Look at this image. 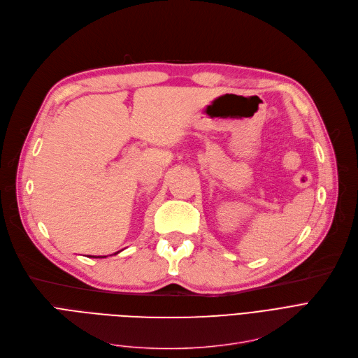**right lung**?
<instances>
[{"mask_svg":"<svg viewBox=\"0 0 358 358\" xmlns=\"http://www.w3.org/2000/svg\"><path fill=\"white\" fill-rule=\"evenodd\" d=\"M94 258H104V257H94Z\"/></svg>","mask_w":358,"mask_h":358,"instance_id":"right-lung-1","label":"right lung"}]
</instances>
